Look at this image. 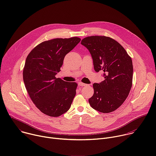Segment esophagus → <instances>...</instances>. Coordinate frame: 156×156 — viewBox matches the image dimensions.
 Instances as JSON below:
<instances>
[{"label": "esophagus", "mask_w": 156, "mask_h": 156, "mask_svg": "<svg viewBox=\"0 0 156 156\" xmlns=\"http://www.w3.org/2000/svg\"><path fill=\"white\" fill-rule=\"evenodd\" d=\"M78 85L80 86H87V84H85V83H81V82L78 83Z\"/></svg>", "instance_id": "esophagus-1"}]
</instances>
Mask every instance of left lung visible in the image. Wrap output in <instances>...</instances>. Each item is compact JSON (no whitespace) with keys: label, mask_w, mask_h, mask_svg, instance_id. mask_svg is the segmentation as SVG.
Instances as JSON below:
<instances>
[{"label":"left lung","mask_w":156,"mask_h":156,"mask_svg":"<svg viewBox=\"0 0 156 156\" xmlns=\"http://www.w3.org/2000/svg\"><path fill=\"white\" fill-rule=\"evenodd\" d=\"M81 44L91 54L94 70L104 72L105 78L99 84H93L94 94L89 102L100 112H112L124 102L131 90V58L120 43L110 37L88 36Z\"/></svg>","instance_id":"8db88e82"}]
</instances>
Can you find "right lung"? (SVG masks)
Masks as SVG:
<instances>
[{"mask_svg":"<svg viewBox=\"0 0 156 156\" xmlns=\"http://www.w3.org/2000/svg\"><path fill=\"white\" fill-rule=\"evenodd\" d=\"M78 37L44 41L28 55L23 71L27 92L41 112L59 117L71 107L78 84L55 77L65 56L80 42Z\"/></svg>","mask_w":156,"mask_h":156,"instance_id":"add662e5","label":"right lung"}]
</instances>
